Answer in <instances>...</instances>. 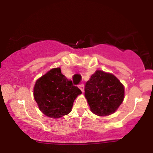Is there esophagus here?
<instances>
[{"label": "esophagus", "mask_w": 153, "mask_h": 153, "mask_svg": "<svg viewBox=\"0 0 153 153\" xmlns=\"http://www.w3.org/2000/svg\"><path fill=\"white\" fill-rule=\"evenodd\" d=\"M78 87H79V88L81 90L82 92H84V85H83V84H82V83L80 84V85H78Z\"/></svg>", "instance_id": "34e87169"}]
</instances>
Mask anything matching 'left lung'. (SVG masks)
<instances>
[{
  "label": "left lung",
  "mask_w": 153,
  "mask_h": 153,
  "mask_svg": "<svg viewBox=\"0 0 153 153\" xmlns=\"http://www.w3.org/2000/svg\"><path fill=\"white\" fill-rule=\"evenodd\" d=\"M84 90L91 111L101 117L114 113L124 100L122 84L114 75L101 71L91 75Z\"/></svg>",
  "instance_id": "8db88e82"
}]
</instances>
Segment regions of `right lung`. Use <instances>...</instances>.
<instances>
[{
	"label": "right lung",
	"mask_w": 153,
	"mask_h": 153,
	"mask_svg": "<svg viewBox=\"0 0 153 153\" xmlns=\"http://www.w3.org/2000/svg\"><path fill=\"white\" fill-rule=\"evenodd\" d=\"M82 94L61 73L53 68L36 80L34 96L40 111L51 118H59L71 111L73 102Z\"/></svg>",
	"instance_id": "1"
}]
</instances>
